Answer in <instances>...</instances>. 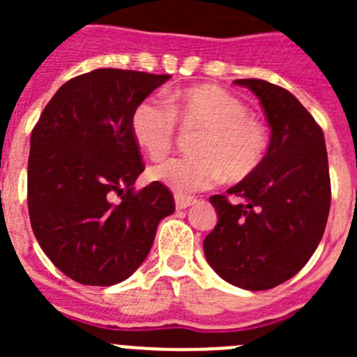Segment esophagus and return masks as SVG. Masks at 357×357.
<instances>
[{
  "instance_id": "esophagus-1",
  "label": "esophagus",
  "mask_w": 357,
  "mask_h": 357,
  "mask_svg": "<svg viewBox=\"0 0 357 357\" xmlns=\"http://www.w3.org/2000/svg\"><path fill=\"white\" fill-rule=\"evenodd\" d=\"M193 204H197V198L195 197H184V195H175V207L176 209H188Z\"/></svg>"
}]
</instances>
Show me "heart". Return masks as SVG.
Instances as JSON below:
<instances>
[{
    "label": "heart",
    "instance_id": "1",
    "mask_svg": "<svg viewBox=\"0 0 357 357\" xmlns=\"http://www.w3.org/2000/svg\"><path fill=\"white\" fill-rule=\"evenodd\" d=\"M176 119L202 128L193 157L164 160L150 176L181 195L204 191L222 181L245 178L259 168L268 150L266 128L247 105L216 85H197L169 94L168 102L146 98L132 114L135 143L150 159L160 160L173 146Z\"/></svg>",
    "mask_w": 357,
    "mask_h": 357
}]
</instances>
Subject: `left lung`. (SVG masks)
<instances>
[{"label":"left lung","instance_id":"8db88e82","mask_svg":"<svg viewBox=\"0 0 357 357\" xmlns=\"http://www.w3.org/2000/svg\"><path fill=\"white\" fill-rule=\"evenodd\" d=\"M234 84L259 98L272 137L259 168L209 202L218 223L204 239L214 272L230 284L261 291L282 284L317 250L331 207L324 132L289 91L257 78Z\"/></svg>","mask_w":357,"mask_h":357}]
</instances>
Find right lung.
<instances>
[{
    "label": "right lung",
    "mask_w": 357,
    "mask_h": 357,
    "mask_svg": "<svg viewBox=\"0 0 357 357\" xmlns=\"http://www.w3.org/2000/svg\"><path fill=\"white\" fill-rule=\"evenodd\" d=\"M169 78L94 69L66 82L31 130V229L50 261L80 284L128 279L146 259L160 220L175 211L160 182L134 191L144 164L132 114Z\"/></svg>",
    "instance_id": "right-lung-1"
}]
</instances>
